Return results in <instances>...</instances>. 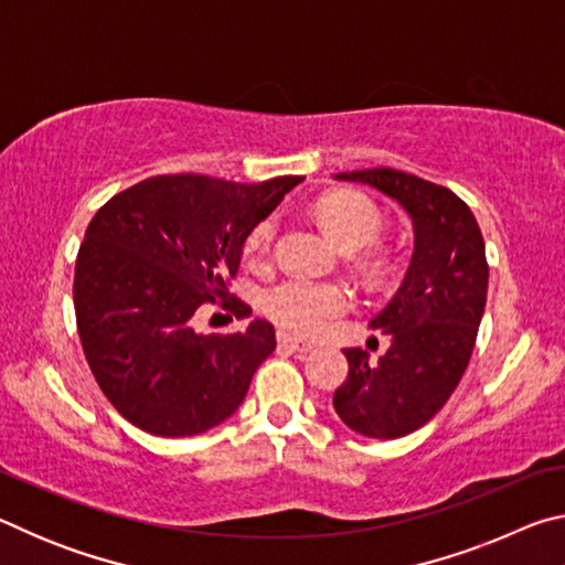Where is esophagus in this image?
<instances>
[{
    "label": "esophagus",
    "mask_w": 565,
    "mask_h": 565,
    "mask_svg": "<svg viewBox=\"0 0 565 565\" xmlns=\"http://www.w3.org/2000/svg\"><path fill=\"white\" fill-rule=\"evenodd\" d=\"M276 339H279V347L289 349V351H296V353H309V351L317 349L311 341L296 339V337H291V333H284V331H279V337H276Z\"/></svg>",
    "instance_id": "obj_1"
}]
</instances>
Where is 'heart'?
<instances>
[{
	"label": "heart",
	"instance_id": "heart-1",
	"mask_svg": "<svg viewBox=\"0 0 565 565\" xmlns=\"http://www.w3.org/2000/svg\"><path fill=\"white\" fill-rule=\"evenodd\" d=\"M317 214L347 252L371 246L384 232V214L363 194H333L323 199ZM274 238L276 218L271 216L248 232L244 242V262L252 269L262 271L269 266ZM259 306L276 327L296 333H321L351 311L353 294L343 284L284 279L262 294Z\"/></svg>",
	"mask_w": 565,
	"mask_h": 565
}]
</instances>
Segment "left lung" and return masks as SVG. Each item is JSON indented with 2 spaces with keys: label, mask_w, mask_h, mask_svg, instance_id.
<instances>
[{
  "label": "left lung",
  "mask_w": 565,
  "mask_h": 565,
  "mask_svg": "<svg viewBox=\"0 0 565 565\" xmlns=\"http://www.w3.org/2000/svg\"><path fill=\"white\" fill-rule=\"evenodd\" d=\"M337 179L384 191L414 222L406 279L371 321V329L388 333L391 347L379 361L363 349H343L349 376L333 394L351 431L401 438L444 408L471 361L489 291L486 244L471 209L434 181L388 167Z\"/></svg>",
  "instance_id": "8db88e82"
}]
</instances>
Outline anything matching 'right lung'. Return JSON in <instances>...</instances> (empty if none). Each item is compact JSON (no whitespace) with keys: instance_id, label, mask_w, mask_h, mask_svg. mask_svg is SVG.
Listing matches in <instances>:
<instances>
[{"instance_id":"right-lung-1","label":"right lung","mask_w":565,"mask_h":565,"mask_svg":"<svg viewBox=\"0 0 565 565\" xmlns=\"http://www.w3.org/2000/svg\"><path fill=\"white\" fill-rule=\"evenodd\" d=\"M301 177L236 184L161 174L114 194L87 226L74 266L84 356L104 396L141 431L204 434L242 406L254 371L276 349L274 327L196 333L194 317L252 306L228 294L244 242Z\"/></svg>"}]
</instances>
